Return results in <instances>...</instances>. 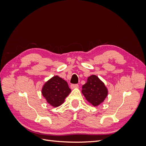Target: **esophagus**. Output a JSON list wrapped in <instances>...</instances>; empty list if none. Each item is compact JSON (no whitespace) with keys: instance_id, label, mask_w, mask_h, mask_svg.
Masks as SVG:
<instances>
[{"instance_id":"obj_1","label":"esophagus","mask_w":146,"mask_h":146,"mask_svg":"<svg viewBox=\"0 0 146 146\" xmlns=\"http://www.w3.org/2000/svg\"><path fill=\"white\" fill-rule=\"evenodd\" d=\"M78 87V84H72V85H70V88H71V89H74V88H77Z\"/></svg>"}]
</instances>
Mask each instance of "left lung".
Returning a JSON list of instances; mask_svg holds the SVG:
<instances>
[{
	"instance_id": "obj_1",
	"label": "left lung",
	"mask_w": 146,
	"mask_h": 146,
	"mask_svg": "<svg viewBox=\"0 0 146 146\" xmlns=\"http://www.w3.org/2000/svg\"><path fill=\"white\" fill-rule=\"evenodd\" d=\"M82 92L86 99L94 107L103 102L108 95L104 83L94 75L88 78L87 82L82 86Z\"/></svg>"
}]
</instances>
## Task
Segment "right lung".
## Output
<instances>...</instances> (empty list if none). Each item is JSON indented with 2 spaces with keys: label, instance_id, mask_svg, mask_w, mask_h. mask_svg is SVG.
<instances>
[{
  "label": "right lung",
  "instance_id": "1",
  "mask_svg": "<svg viewBox=\"0 0 146 146\" xmlns=\"http://www.w3.org/2000/svg\"><path fill=\"white\" fill-rule=\"evenodd\" d=\"M71 91L68 84L58 76H54L43 86L42 96L47 102L54 107L62 104L65 98Z\"/></svg>",
  "mask_w": 146,
  "mask_h": 146
}]
</instances>
